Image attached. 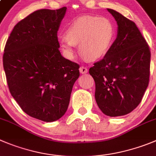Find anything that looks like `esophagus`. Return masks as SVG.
I'll return each instance as SVG.
<instances>
[{
    "label": "esophagus",
    "instance_id": "obj_1",
    "mask_svg": "<svg viewBox=\"0 0 156 156\" xmlns=\"http://www.w3.org/2000/svg\"><path fill=\"white\" fill-rule=\"evenodd\" d=\"M79 71H80V73H81V74H86V73H88V68H87L86 67H85V66L80 67Z\"/></svg>",
    "mask_w": 156,
    "mask_h": 156
}]
</instances>
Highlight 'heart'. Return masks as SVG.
I'll return each instance as SVG.
<instances>
[{
	"label": "heart",
	"mask_w": 156,
	"mask_h": 156,
	"mask_svg": "<svg viewBox=\"0 0 156 156\" xmlns=\"http://www.w3.org/2000/svg\"><path fill=\"white\" fill-rule=\"evenodd\" d=\"M115 35V27L109 19L82 16L67 27L65 37H62L59 43L69 56H73L74 48L79 44L81 55L88 60L96 61L108 51Z\"/></svg>",
	"instance_id": "1"
}]
</instances>
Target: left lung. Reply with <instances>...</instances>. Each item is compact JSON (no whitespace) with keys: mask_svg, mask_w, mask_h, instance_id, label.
<instances>
[{"mask_svg":"<svg viewBox=\"0 0 156 156\" xmlns=\"http://www.w3.org/2000/svg\"><path fill=\"white\" fill-rule=\"evenodd\" d=\"M118 24L117 37L108 51L90 68L97 105L105 115H127L140 104L148 85L151 53L133 21L108 8Z\"/></svg>","mask_w":156,"mask_h":156,"instance_id":"obj_1","label":"left lung"}]
</instances>
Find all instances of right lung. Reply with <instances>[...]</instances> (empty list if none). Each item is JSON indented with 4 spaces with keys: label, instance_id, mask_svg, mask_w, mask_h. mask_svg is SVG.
I'll return each instance as SVG.
<instances>
[{
    "label": "right lung",
    "instance_id": "1",
    "mask_svg": "<svg viewBox=\"0 0 156 156\" xmlns=\"http://www.w3.org/2000/svg\"><path fill=\"white\" fill-rule=\"evenodd\" d=\"M67 8L41 9L19 21L4 48L10 92L28 115L51 122L66 112L79 65L59 51L58 30Z\"/></svg>",
    "mask_w": 156,
    "mask_h": 156
}]
</instances>
